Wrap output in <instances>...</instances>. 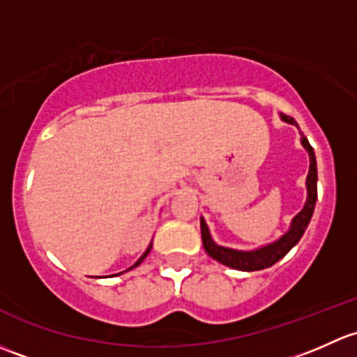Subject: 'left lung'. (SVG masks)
<instances>
[{
	"instance_id": "8db88e82",
	"label": "left lung",
	"mask_w": 357,
	"mask_h": 357,
	"mask_svg": "<svg viewBox=\"0 0 357 357\" xmlns=\"http://www.w3.org/2000/svg\"><path fill=\"white\" fill-rule=\"evenodd\" d=\"M282 120L287 123L296 125V120L292 116L282 115ZM301 142L306 148V151L310 153V174H307L306 185H307V201L304 204L303 211L297 213L296 218L292 220V225H290L289 232L282 235L277 242L270 245H264V248L256 249V251H235V249L222 248V245L215 244L209 235L208 225L203 218H201V237H203V245L204 251L211 256L213 259H216L218 263L225 264V266L234 268V270L241 271H256V270H264V268H270L277 263L278 259L284 258L285 255L301 241L304 230L307 229V223H310L311 216H313L314 204H316V196H318V190H316V180H318V174H316V158L314 151L311 148V144L307 142V139L304 137V134H301Z\"/></svg>"
}]
</instances>
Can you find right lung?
I'll use <instances>...</instances> for the list:
<instances>
[{
  "instance_id": "obj_1",
  "label": "right lung",
  "mask_w": 357,
  "mask_h": 357,
  "mask_svg": "<svg viewBox=\"0 0 357 357\" xmlns=\"http://www.w3.org/2000/svg\"><path fill=\"white\" fill-rule=\"evenodd\" d=\"M149 251H151V245H149V248H148V249H146V252H144V255H142V256H141V258H139V259H137V263H135V264H134V266H130V268H128V270H132V268L139 266V264H141V263H142V259H144V258H146V256H148V255H149Z\"/></svg>"
}]
</instances>
